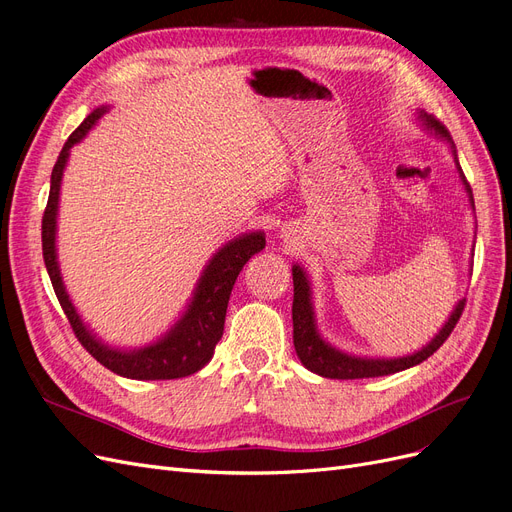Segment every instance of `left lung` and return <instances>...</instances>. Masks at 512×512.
<instances>
[{
    "label": "left lung",
    "instance_id": "left-lung-1",
    "mask_svg": "<svg viewBox=\"0 0 512 512\" xmlns=\"http://www.w3.org/2000/svg\"><path fill=\"white\" fill-rule=\"evenodd\" d=\"M416 119L421 123L423 130L431 132L440 141H444L451 149V156L457 168L459 181L466 190L468 203L474 211V198H472V190L466 181V175L459 166V158H457V147L453 143L451 134L446 132V128L442 123L421 111H416ZM476 218V215H474ZM476 239V232H474ZM476 243V241H474ZM474 243H472V252H474ZM474 256V254H472ZM472 267V260H470ZM472 271V269H470ZM292 284H294V299H292V339H294V350H297L299 361L314 374L322 376V378H331V380H354V378H378V376H389V374H397V371L410 369L418 363H423L425 359L436 352L444 342L446 337L451 335V331L455 329V324L463 312V305H466V299H459L453 307L451 316L442 324V329L431 337V342L425 344L421 350H414L410 354L404 356H361V354H352L346 350L335 348L329 339H324L318 331V322H316V312H314V297H312V282H309L307 271L294 262L292 265Z\"/></svg>",
    "mask_w": 512,
    "mask_h": 512
}]
</instances>
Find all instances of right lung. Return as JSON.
<instances>
[{
	"instance_id": "right-lung-1",
	"label": "right lung",
	"mask_w": 512,
	"mask_h": 512,
	"mask_svg": "<svg viewBox=\"0 0 512 512\" xmlns=\"http://www.w3.org/2000/svg\"><path fill=\"white\" fill-rule=\"evenodd\" d=\"M108 111H111L108 104L94 108L81 126L70 134L53 166L49 203H46L42 218L44 265L74 335L79 337L83 348L106 369L130 380H175L192 376L213 359L215 344L220 342L224 333V318L232 286H235L237 275L241 273L245 262L260 250H265V230L243 232V235L224 243L209 258L203 273L198 277L188 305H185L175 324H170V329H166V333H162L158 339L138 348H117L102 342V337H98L94 329H89V324H85L81 314L76 312L66 290L64 277H61L57 260V215L61 181H64V170L70 160V149L79 145Z\"/></svg>"
}]
</instances>
